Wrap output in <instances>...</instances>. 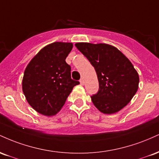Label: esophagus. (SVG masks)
<instances>
[{
  "label": "esophagus",
  "mask_w": 159,
  "mask_h": 159,
  "mask_svg": "<svg viewBox=\"0 0 159 159\" xmlns=\"http://www.w3.org/2000/svg\"><path fill=\"white\" fill-rule=\"evenodd\" d=\"M80 83H81V85H84V79L83 78H81V79H80Z\"/></svg>",
  "instance_id": "obj_1"
}]
</instances>
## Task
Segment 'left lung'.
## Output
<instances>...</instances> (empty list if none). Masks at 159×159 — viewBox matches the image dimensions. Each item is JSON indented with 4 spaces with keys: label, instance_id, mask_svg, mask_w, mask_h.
Returning <instances> with one entry per match:
<instances>
[{
    "label": "left lung",
    "instance_id": "8db88e82",
    "mask_svg": "<svg viewBox=\"0 0 159 159\" xmlns=\"http://www.w3.org/2000/svg\"><path fill=\"white\" fill-rule=\"evenodd\" d=\"M76 48L94 67L98 90L91 96L104 114H114L127 105L138 89L139 76L129 60L112 45L79 43Z\"/></svg>",
    "mask_w": 159,
    "mask_h": 159
}]
</instances>
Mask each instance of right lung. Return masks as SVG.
<instances>
[{
  "label": "right lung",
  "mask_w": 159,
  "mask_h": 159,
  "mask_svg": "<svg viewBox=\"0 0 159 159\" xmlns=\"http://www.w3.org/2000/svg\"><path fill=\"white\" fill-rule=\"evenodd\" d=\"M72 43H54L40 50L27 65L22 81L23 93L34 110L53 116L66 102L79 81L71 78V66L66 58Z\"/></svg>",
  "instance_id": "1"
}]
</instances>
